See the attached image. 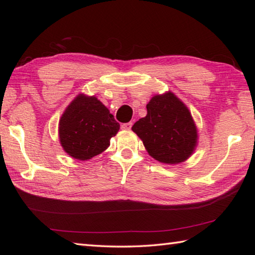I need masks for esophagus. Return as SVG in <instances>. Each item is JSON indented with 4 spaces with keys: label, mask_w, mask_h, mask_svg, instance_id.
Listing matches in <instances>:
<instances>
[{
    "label": "esophagus",
    "mask_w": 255,
    "mask_h": 255,
    "mask_svg": "<svg viewBox=\"0 0 255 255\" xmlns=\"http://www.w3.org/2000/svg\"><path fill=\"white\" fill-rule=\"evenodd\" d=\"M132 126V123H126V124H123L122 125V129L124 130H130Z\"/></svg>",
    "instance_id": "34e87169"
}]
</instances>
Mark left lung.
Wrapping results in <instances>:
<instances>
[{"instance_id": "left-lung-1", "label": "left lung", "mask_w": 255, "mask_h": 255, "mask_svg": "<svg viewBox=\"0 0 255 255\" xmlns=\"http://www.w3.org/2000/svg\"><path fill=\"white\" fill-rule=\"evenodd\" d=\"M148 153L161 163L187 160L197 144V128L188 108L172 92L154 95L147 104V116L132 126Z\"/></svg>"}]
</instances>
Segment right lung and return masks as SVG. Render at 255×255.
<instances>
[{
    "label": "right lung",
    "instance_id": "obj_1",
    "mask_svg": "<svg viewBox=\"0 0 255 255\" xmlns=\"http://www.w3.org/2000/svg\"><path fill=\"white\" fill-rule=\"evenodd\" d=\"M119 124L95 96L79 94L70 103L59 122V139L73 159L85 161L110 147Z\"/></svg>",
    "mask_w": 255,
    "mask_h": 255
}]
</instances>
